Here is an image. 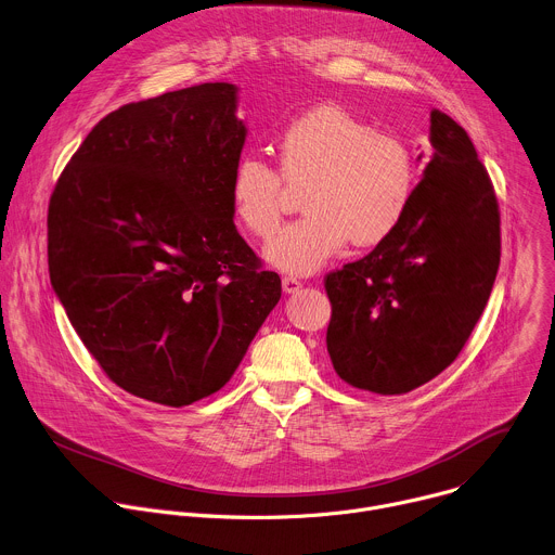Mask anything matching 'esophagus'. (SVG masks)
<instances>
[{"instance_id":"34e87169","label":"esophagus","mask_w":555,"mask_h":555,"mask_svg":"<svg viewBox=\"0 0 555 555\" xmlns=\"http://www.w3.org/2000/svg\"><path fill=\"white\" fill-rule=\"evenodd\" d=\"M282 288H284V293H297L301 288V282L293 275H284L282 278Z\"/></svg>"}]
</instances>
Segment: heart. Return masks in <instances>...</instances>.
<instances>
[{
  "instance_id": "obj_1",
  "label": "heart",
  "mask_w": 555,
  "mask_h": 555,
  "mask_svg": "<svg viewBox=\"0 0 555 555\" xmlns=\"http://www.w3.org/2000/svg\"><path fill=\"white\" fill-rule=\"evenodd\" d=\"M278 170L256 157L236 162L232 211L245 232L271 238L282 223L286 185L304 188L306 214L269 245L267 260L288 273H312L354 241H387L404 218L415 166L409 146L337 104H319L288 120L273 138Z\"/></svg>"
}]
</instances>
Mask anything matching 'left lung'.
Instances as JSON below:
<instances>
[{
    "label": "left lung",
    "mask_w": 555,
    "mask_h": 555,
    "mask_svg": "<svg viewBox=\"0 0 555 555\" xmlns=\"http://www.w3.org/2000/svg\"><path fill=\"white\" fill-rule=\"evenodd\" d=\"M428 140L433 157L396 232L323 278L330 361L380 396L406 393L460 357L501 262L499 201L468 133L430 111Z\"/></svg>",
    "instance_id": "obj_1"
}]
</instances>
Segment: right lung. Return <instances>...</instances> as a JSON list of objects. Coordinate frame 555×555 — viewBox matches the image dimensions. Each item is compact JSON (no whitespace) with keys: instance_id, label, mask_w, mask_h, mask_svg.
I'll use <instances>...</instances> for the list:
<instances>
[{"instance_id":"obj_1","label":"right lung","mask_w":555,"mask_h":555,"mask_svg":"<svg viewBox=\"0 0 555 555\" xmlns=\"http://www.w3.org/2000/svg\"><path fill=\"white\" fill-rule=\"evenodd\" d=\"M236 87L203 82L104 116L48 205L52 286L100 370L166 406L234 376L282 282L234 225Z\"/></svg>"}]
</instances>
